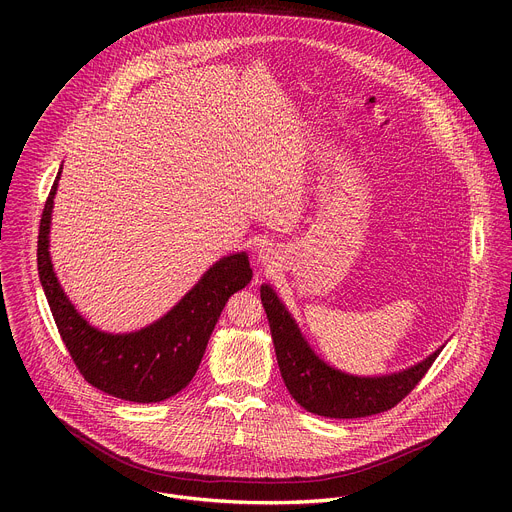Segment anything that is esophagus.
I'll return each instance as SVG.
<instances>
[{
  "label": "esophagus",
  "mask_w": 512,
  "mask_h": 512,
  "mask_svg": "<svg viewBox=\"0 0 512 512\" xmlns=\"http://www.w3.org/2000/svg\"><path fill=\"white\" fill-rule=\"evenodd\" d=\"M277 259H279V251H277V249H273V247H261V251H259V261H261L263 265L271 267V265H275Z\"/></svg>",
  "instance_id": "esophagus-1"
}]
</instances>
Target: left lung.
Wrapping results in <instances>:
<instances>
[{"label":"left lung","instance_id":"obj_1","mask_svg":"<svg viewBox=\"0 0 512 512\" xmlns=\"http://www.w3.org/2000/svg\"><path fill=\"white\" fill-rule=\"evenodd\" d=\"M261 302L269 320L283 383L291 397L316 415L354 419L389 411L415 389L442 352V348L435 350L415 367L385 377L346 375L316 356L296 320L289 316L269 285H261Z\"/></svg>","mask_w":512,"mask_h":512}]
</instances>
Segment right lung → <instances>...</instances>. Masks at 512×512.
Segmentation results:
<instances>
[{
	"mask_svg": "<svg viewBox=\"0 0 512 512\" xmlns=\"http://www.w3.org/2000/svg\"><path fill=\"white\" fill-rule=\"evenodd\" d=\"M60 172L46 198L38 231V275L62 342L87 383L117 399L158 403L180 393L196 375L208 338L229 298L253 271L245 253L216 261L158 322L131 334L93 328L68 302L52 269L48 233Z\"/></svg>",
	"mask_w": 512,
	"mask_h": 512,
	"instance_id": "obj_1",
	"label": "right lung"
}]
</instances>
